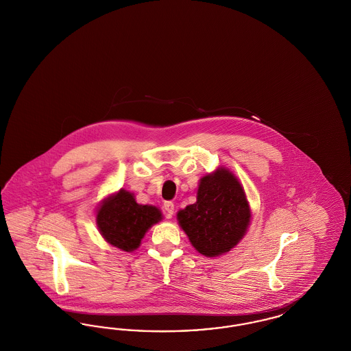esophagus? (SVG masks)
<instances>
[{"label":"esophagus","mask_w":351,"mask_h":351,"mask_svg":"<svg viewBox=\"0 0 351 351\" xmlns=\"http://www.w3.org/2000/svg\"><path fill=\"white\" fill-rule=\"evenodd\" d=\"M165 209H166V212H167V217H172L173 210H175V205H173V202H171V201H166V202H165Z\"/></svg>","instance_id":"obj_1"}]
</instances>
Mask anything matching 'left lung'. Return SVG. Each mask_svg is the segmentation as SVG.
I'll return each instance as SVG.
<instances>
[{
    "label": "left lung",
    "instance_id": "8db88e82",
    "mask_svg": "<svg viewBox=\"0 0 351 351\" xmlns=\"http://www.w3.org/2000/svg\"><path fill=\"white\" fill-rule=\"evenodd\" d=\"M251 212L239 180L221 167L201 178L197 201L178 212V221L192 246L205 256H218L243 238Z\"/></svg>",
    "mask_w": 351,
    "mask_h": 351
}]
</instances>
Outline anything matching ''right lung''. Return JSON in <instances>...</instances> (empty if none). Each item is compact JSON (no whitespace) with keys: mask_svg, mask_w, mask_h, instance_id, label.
Listing matches in <instances>:
<instances>
[{"mask_svg":"<svg viewBox=\"0 0 351 351\" xmlns=\"http://www.w3.org/2000/svg\"><path fill=\"white\" fill-rule=\"evenodd\" d=\"M162 217L156 206L138 204L132 192L119 189L101 202L96 222L108 243L130 252L139 247L145 234Z\"/></svg>","mask_w":351,"mask_h":351,"instance_id":"1","label":"right lung"}]
</instances>
